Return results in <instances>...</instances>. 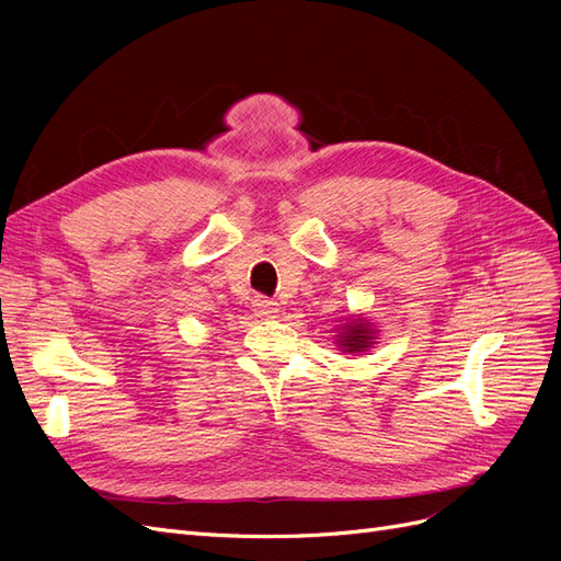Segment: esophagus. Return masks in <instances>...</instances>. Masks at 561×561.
Returning a JSON list of instances; mask_svg holds the SVG:
<instances>
[{"instance_id":"1","label":"esophagus","mask_w":561,"mask_h":561,"mask_svg":"<svg viewBox=\"0 0 561 561\" xmlns=\"http://www.w3.org/2000/svg\"><path fill=\"white\" fill-rule=\"evenodd\" d=\"M252 307H254V313H257L260 318H276V313L280 311L278 301L266 299V297H257V299H254Z\"/></svg>"}]
</instances>
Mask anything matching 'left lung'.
<instances>
[{
    "instance_id": "1",
    "label": "left lung",
    "mask_w": 561,
    "mask_h": 561,
    "mask_svg": "<svg viewBox=\"0 0 561 561\" xmlns=\"http://www.w3.org/2000/svg\"><path fill=\"white\" fill-rule=\"evenodd\" d=\"M377 330L369 325L365 318H353L339 328L336 344L344 353H365L367 348L375 346L377 342Z\"/></svg>"
}]
</instances>
